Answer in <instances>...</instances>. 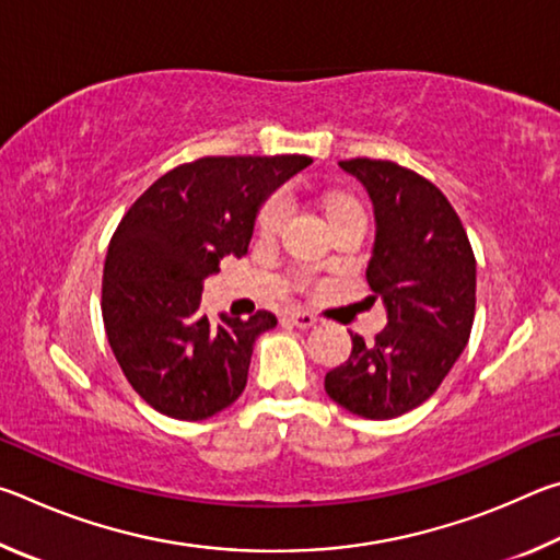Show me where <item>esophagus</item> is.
<instances>
[{"label":"esophagus","instance_id":"1","mask_svg":"<svg viewBox=\"0 0 560 560\" xmlns=\"http://www.w3.org/2000/svg\"><path fill=\"white\" fill-rule=\"evenodd\" d=\"M287 318L291 320V324L293 326H296V328H311V326H314L316 324V316L314 314H308V311H289V314H287Z\"/></svg>","mask_w":560,"mask_h":560}]
</instances>
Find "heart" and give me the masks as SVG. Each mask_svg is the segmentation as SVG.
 Segmentation results:
<instances>
[{"mask_svg": "<svg viewBox=\"0 0 560 560\" xmlns=\"http://www.w3.org/2000/svg\"><path fill=\"white\" fill-rule=\"evenodd\" d=\"M346 207H355V205L348 202V200H330V205H328L330 217H334L340 210H346ZM287 212H289V197L283 195L281 189H277V192H271L259 207L257 230L261 234H277L281 230L283 220H287Z\"/></svg>", "mask_w": 560, "mask_h": 560, "instance_id": "obj_1", "label": "heart"}]
</instances>
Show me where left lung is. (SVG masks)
Returning <instances> with one entry per match:
<instances>
[{
    "label": "left lung",
    "mask_w": 560,
    "mask_h": 560,
    "mask_svg": "<svg viewBox=\"0 0 560 560\" xmlns=\"http://www.w3.org/2000/svg\"><path fill=\"white\" fill-rule=\"evenodd\" d=\"M375 207V249L365 269L387 326L365 343L358 334L326 393L368 420H390L422 405L467 346L477 306V259L447 197L393 160H340Z\"/></svg>",
    "instance_id": "8db88e82"
}]
</instances>
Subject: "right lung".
Masks as SVG:
<instances>
[{"label": "right lung", "mask_w": 560, "mask_h": 560, "mask_svg": "<svg viewBox=\"0 0 560 560\" xmlns=\"http://www.w3.org/2000/svg\"><path fill=\"white\" fill-rule=\"evenodd\" d=\"M311 163L308 155H220L158 177L110 236L101 311L126 381L153 410L207 420L242 395L254 340L277 326L202 314V281L226 254L244 257L254 217L273 187Z\"/></svg>", "instance_id": "obj_1"}]
</instances>
